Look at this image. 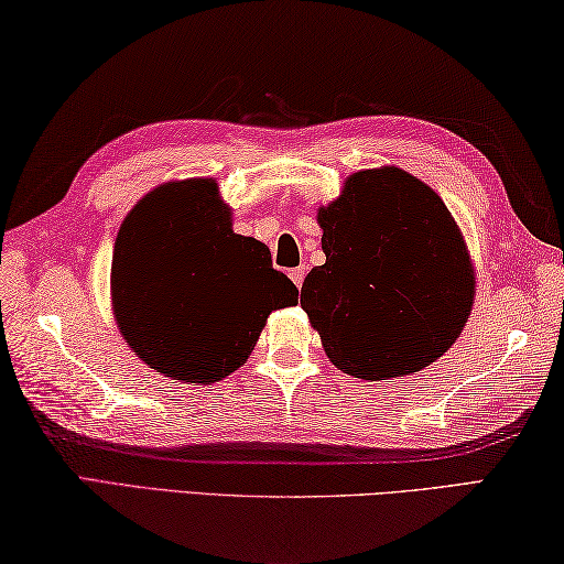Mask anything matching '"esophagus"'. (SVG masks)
Here are the masks:
<instances>
[{
    "instance_id": "obj_1",
    "label": "esophagus",
    "mask_w": 564,
    "mask_h": 564,
    "mask_svg": "<svg viewBox=\"0 0 564 564\" xmlns=\"http://www.w3.org/2000/svg\"><path fill=\"white\" fill-rule=\"evenodd\" d=\"M304 276H307V270H304V267H294V270H290V280L294 282V288L297 290H302Z\"/></svg>"
}]
</instances>
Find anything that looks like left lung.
I'll return each instance as SVG.
<instances>
[{
	"label": "left lung",
	"instance_id": "left-lung-1",
	"mask_svg": "<svg viewBox=\"0 0 564 564\" xmlns=\"http://www.w3.org/2000/svg\"><path fill=\"white\" fill-rule=\"evenodd\" d=\"M317 220L327 262L300 302L334 367L383 381L443 357L466 327L476 274L438 193L401 167H373L349 175Z\"/></svg>",
	"mask_w": 564,
	"mask_h": 564
}]
</instances>
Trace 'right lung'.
I'll return each instance as SVG.
<instances>
[{
    "label": "right lung",
    "instance_id": "right-lung-1",
    "mask_svg": "<svg viewBox=\"0 0 564 564\" xmlns=\"http://www.w3.org/2000/svg\"><path fill=\"white\" fill-rule=\"evenodd\" d=\"M118 327L165 377L213 383L240 369L270 312L300 290L272 267L270 247L232 232L215 181L165 183L133 205L111 264Z\"/></svg>",
    "mask_w": 564,
    "mask_h": 564
}]
</instances>
